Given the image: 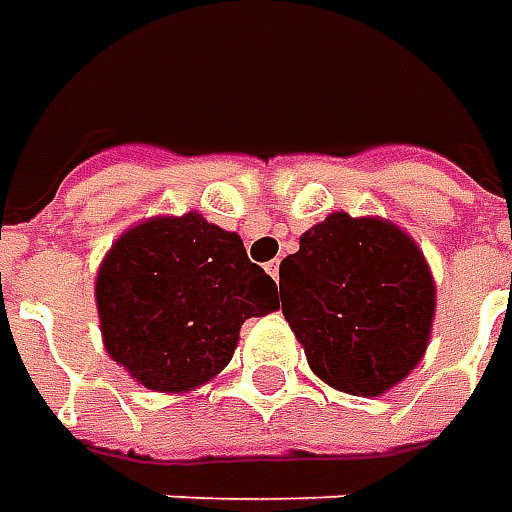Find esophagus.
<instances>
[{
	"instance_id": "34e87169",
	"label": "esophagus",
	"mask_w": 512,
	"mask_h": 512,
	"mask_svg": "<svg viewBox=\"0 0 512 512\" xmlns=\"http://www.w3.org/2000/svg\"><path fill=\"white\" fill-rule=\"evenodd\" d=\"M265 270L270 273V279H273V282H279V262H267Z\"/></svg>"
}]
</instances>
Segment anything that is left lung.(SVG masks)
Masks as SVG:
<instances>
[{"mask_svg": "<svg viewBox=\"0 0 512 512\" xmlns=\"http://www.w3.org/2000/svg\"><path fill=\"white\" fill-rule=\"evenodd\" d=\"M282 313L310 370L350 396H382L422 362L436 285L419 245L384 219L330 213L279 267Z\"/></svg>", "mask_w": 512, "mask_h": 512, "instance_id": "8db88e82", "label": "left lung"}]
</instances>
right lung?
<instances>
[{
	"mask_svg": "<svg viewBox=\"0 0 512 512\" xmlns=\"http://www.w3.org/2000/svg\"><path fill=\"white\" fill-rule=\"evenodd\" d=\"M279 307V287L236 233L199 213L130 227L96 273L110 359L153 393H185L233 359L250 316Z\"/></svg>",
	"mask_w": 512,
	"mask_h": 512,
	"instance_id": "add662e5",
	"label": "right lung"
}]
</instances>
